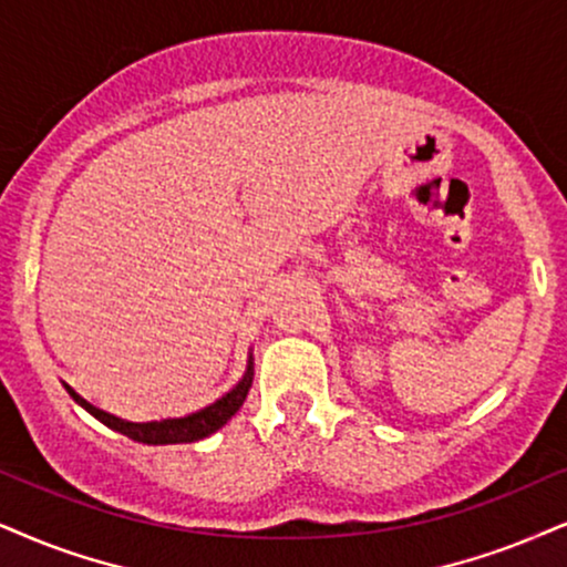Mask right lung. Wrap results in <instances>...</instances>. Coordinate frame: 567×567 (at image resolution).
Listing matches in <instances>:
<instances>
[{
	"instance_id": "obj_1",
	"label": "right lung",
	"mask_w": 567,
	"mask_h": 567,
	"mask_svg": "<svg viewBox=\"0 0 567 567\" xmlns=\"http://www.w3.org/2000/svg\"><path fill=\"white\" fill-rule=\"evenodd\" d=\"M251 379H255V358H251V352H249L247 370H244L239 383H236L234 389H228L220 400H215L213 404H207V408H202L197 412H188V415H184V417H163V421H150V423H131V421H123V417H117V415H110V412L94 408V404L83 400L79 391L70 389L68 383H62V386H65L68 394L73 396L75 404H81L89 415H94L96 421L107 425V429L123 433V436L134 439V442L157 446V444H192V442H199V439H207L209 433L223 429V425H226L230 417L239 412L244 400H247V394L251 389Z\"/></svg>"
}]
</instances>
